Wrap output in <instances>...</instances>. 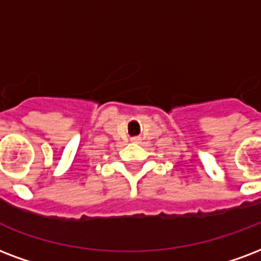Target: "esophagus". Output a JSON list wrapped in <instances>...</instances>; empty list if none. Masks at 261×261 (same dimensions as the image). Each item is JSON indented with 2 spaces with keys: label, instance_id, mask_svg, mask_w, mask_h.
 <instances>
[{
  "label": "esophagus",
  "instance_id": "esophagus-1",
  "mask_svg": "<svg viewBox=\"0 0 261 261\" xmlns=\"http://www.w3.org/2000/svg\"><path fill=\"white\" fill-rule=\"evenodd\" d=\"M133 141H134V142H137V141H138V139H137V138H134V139H133Z\"/></svg>",
  "mask_w": 261,
  "mask_h": 261
}]
</instances>
